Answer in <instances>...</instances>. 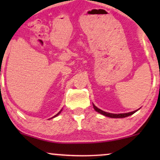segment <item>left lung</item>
<instances>
[{
    "instance_id": "8db88e82",
    "label": "left lung",
    "mask_w": 160,
    "mask_h": 160,
    "mask_svg": "<svg viewBox=\"0 0 160 160\" xmlns=\"http://www.w3.org/2000/svg\"><path fill=\"white\" fill-rule=\"evenodd\" d=\"M92 105H93V108H94L95 111H97L98 113H101V114L106 116V117H111V118H124V117H128V116L132 115L133 113H135V112L138 111L139 109H140V108H139V109L135 110V111H134L132 112H128V113H108V112H105V111H102V110L99 109V108H97L94 104H92Z\"/></svg>"
}]
</instances>
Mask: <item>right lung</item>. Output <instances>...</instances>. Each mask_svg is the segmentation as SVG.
I'll use <instances>...</instances> for the list:
<instances>
[{
  "label": "right lung",
  "mask_w": 160,
  "mask_h": 160,
  "mask_svg": "<svg viewBox=\"0 0 160 160\" xmlns=\"http://www.w3.org/2000/svg\"><path fill=\"white\" fill-rule=\"evenodd\" d=\"M62 110H61V111H60L59 112H58V113H57V114H56V115H55V116H54V117H52V118H54V117H57V116H58V114H60V113H61V112H62Z\"/></svg>",
  "instance_id": "1"
}]
</instances>
